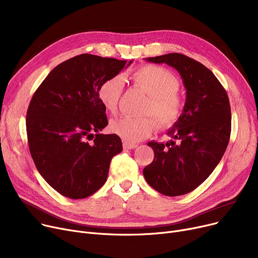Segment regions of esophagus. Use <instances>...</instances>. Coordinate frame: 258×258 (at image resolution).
Wrapping results in <instances>:
<instances>
[{
    "label": "esophagus",
    "mask_w": 258,
    "mask_h": 258,
    "mask_svg": "<svg viewBox=\"0 0 258 258\" xmlns=\"http://www.w3.org/2000/svg\"><path fill=\"white\" fill-rule=\"evenodd\" d=\"M138 145L136 143H132V142H127V141H123V147L125 150H134L136 148Z\"/></svg>",
    "instance_id": "34e87169"
}]
</instances>
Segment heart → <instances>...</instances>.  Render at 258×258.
Here are the masks:
<instances>
[{"mask_svg":"<svg viewBox=\"0 0 258 258\" xmlns=\"http://www.w3.org/2000/svg\"><path fill=\"white\" fill-rule=\"evenodd\" d=\"M136 86L142 89L150 99L144 105L143 114L154 115L162 130L172 127L183 112V101L178 94L179 80L169 70L160 66L147 64L139 68L132 75ZM125 80L122 75L104 79L98 88V98L105 110L116 114L124 90ZM157 128V122L151 116H123L110 123L113 134L126 141H140Z\"/></svg>","mask_w":258,"mask_h":258,"instance_id":"obj_1","label":"heart"}]
</instances>
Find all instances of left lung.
<instances>
[{
    "label": "left lung",
    "instance_id": "obj_1",
    "mask_svg": "<svg viewBox=\"0 0 258 258\" xmlns=\"http://www.w3.org/2000/svg\"><path fill=\"white\" fill-rule=\"evenodd\" d=\"M146 60L166 63L179 72L186 101L179 121L167 132L172 140L147 143L155 158L143 169L144 178L164 196L186 195L209 177L225 154L231 133L229 98L209 69L183 54L169 53Z\"/></svg>",
    "mask_w": 258,
    "mask_h": 258
}]
</instances>
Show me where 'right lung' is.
<instances>
[{"label": "right lung", "mask_w": 258, "mask_h": 258, "mask_svg": "<svg viewBox=\"0 0 258 258\" xmlns=\"http://www.w3.org/2000/svg\"><path fill=\"white\" fill-rule=\"evenodd\" d=\"M132 62L81 54L54 68L32 96L26 117L30 154L61 196L85 199L105 183L122 142L115 134L99 133L107 118L98 88Z\"/></svg>", "instance_id": "right-lung-1"}]
</instances>
